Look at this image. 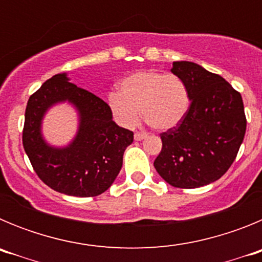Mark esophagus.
<instances>
[{
	"instance_id": "esophagus-1",
	"label": "esophagus",
	"mask_w": 262,
	"mask_h": 262,
	"mask_svg": "<svg viewBox=\"0 0 262 262\" xmlns=\"http://www.w3.org/2000/svg\"><path fill=\"white\" fill-rule=\"evenodd\" d=\"M135 140H143L144 138H147V134L145 133H140V131H136L135 135H134Z\"/></svg>"
}]
</instances>
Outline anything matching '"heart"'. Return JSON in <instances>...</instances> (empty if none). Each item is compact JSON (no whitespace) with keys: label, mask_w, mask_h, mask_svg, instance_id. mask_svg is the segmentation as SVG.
Here are the masks:
<instances>
[{"label":"heart","mask_w":262,"mask_h":262,"mask_svg":"<svg viewBox=\"0 0 262 262\" xmlns=\"http://www.w3.org/2000/svg\"><path fill=\"white\" fill-rule=\"evenodd\" d=\"M110 110L118 123L134 127L142 117L156 129L177 126L190 106V94L185 81L174 73L155 69L139 71L120 81L119 92L107 97Z\"/></svg>","instance_id":"b5f03b06"}]
</instances>
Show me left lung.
<instances>
[{"label":"left lung","instance_id":"1","mask_svg":"<svg viewBox=\"0 0 262 262\" xmlns=\"http://www.w3.org/2000/svg\"><path fill=\"white\" fill-rule=\"evenodd\" d=\"M190 106L176 127L161 133L157 173L174 187L194 189L216 181L235 161L247 129L242 94L223 77L195 62L174 61Z\"/></svg>","mask_w":262,"mask_h":262}]
</instances>
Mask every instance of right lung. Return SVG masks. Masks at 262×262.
<instances>
[{
    "instance_id": "obj_1",
    "label": "right lung",
    "mask_w": 262,
    "mask_h": 262,
    "mask_svg": "<svg viewBox=\"0 0 262 262\" xmlns=\"http://www.w3.org/2000/svg\"><path fill=\"white\" fill-rule=\"evenodd\" d=\"M68 99L80 110L81 124L68 148L48 147L41 139L40 120L55 102ZM134 133L113 120L110 106L88 90L55 75L29 98L22 133L23 148L32 168L47 186L75 196H96L114 182Z\"/></svg>"
}]
</instances>
